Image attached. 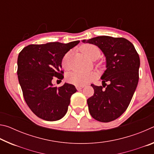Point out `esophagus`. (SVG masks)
<instances>
[{
  "label": "esophagus",
  "instance_id": "esophagus-1",
  "mask_svg": "<svg viewBox=\"0 0 154 154\" xmlns=\"http://www.w3.org/2000/svg\"><path fill=\"white\" fill-rule=\"evenodd\" d=\"M75 87H76L77 90H79L82 89V88H84V86H83V85H76V86H75Z\"/></svg>",
  "mask_w": 154,
  "mask_h": 154
}]
</instances>
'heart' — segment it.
Returning a JSON list of instances; mask_svg holds the SVG:
<instances>
[{
  "mask_svg": "<svg viewBox=\"0 0 154 154\" xmlns=\"http://www.w3.org/2000/svg\"><path fill=\"white\" fill-rule=\"evenodd\" d=\"M80 50L84 55L91 60H96L100 56V51L97 46L93 44L87 43L81 46ZM72 51H68L64 56L62 60V67L65 70L71 69ZM95 78V74L92 72L73 71L67 75V81L72 84L81 85L92 82Z\"/></svg>",
  "mask_w": 154,
  "mask_h": 154,
  "instance_id": "obj_1",
  "label": "heart"
}]
</instances>
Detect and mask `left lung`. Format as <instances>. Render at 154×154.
Masks as SVG:
<instances>
[{
    "label": "left lung",
    "mask_w": 154,
    "mask_h": 154,
    "mask_svg": "<svg viewBox=\"0 0 154 154\" xmlns=\"http://www.w3.org/2000/svg\"><path fill=\"white\" fill-rule=\"evenodd\" d=\"M82 42L98 46L106 58L103 86L91 85L94 93L87 100L90 113L99 122L113 121L126 110L137 87L139 56L124 38L100 36Z\"/></svg>",
    "instance_id": "obj_1"
}]
</instances>
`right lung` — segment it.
<instances>
[{"label": "right lung", "mask_w": 154, "mask_h": 154, "mask_svg": "<svg viewBox=\"0 0 154 154\" xmlns=\"http://www.w3.org/2000/svg\"><path fill=\"white\" fill-rule=\"evenodd\" d=\"M79 43L75 41L29 45L19 54L17 72L23 96L30 110L39 118L52 122L66 115L76 88L67 83L57 88L51 81L54 77L64 78L62 58Z\"/></svg>", "instance_id": "add662e5"}]
</instances>
